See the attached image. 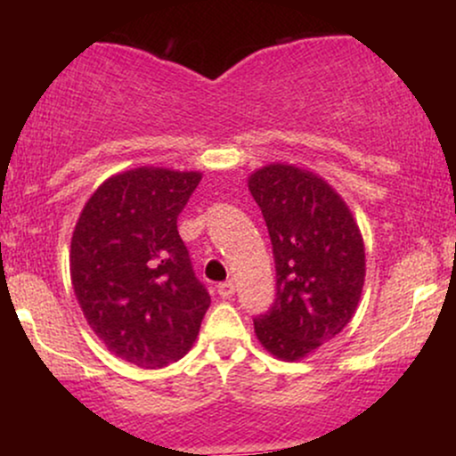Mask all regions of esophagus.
<instances>
[{
    "mask_svg": "<svg viewBox=\"0 0 456 456\" xmlns=\"http://www.w3.org/2000/svg\"><path fill=\"white\" fill-rule=\"evenodd\" d=\"M216 291H218V296L223 297V300H229V297H233V294H235V285H233V281L221 282V285L216 287Z\"/></svg>",
    "mask_w": 456,
    "mask_h": 456,
    "instance_id": "esophagus-1",
    "label": "esophagus"
}]
</instances>
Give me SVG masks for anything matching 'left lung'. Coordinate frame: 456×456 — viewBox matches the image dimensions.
I'll list each match as a JSON object with an SVG mask.
<instances>
[{"label": "left lung", "mask_w": 456, "mask_h": 456, "mask_svg": "<svg viewBox=\"0 0 456 456\" xmlns=\"http://www.w3.org/2000/svg\"><path fill=\"white\" fill-rule=\"evenodd\" d=\"M246 182L276 264V302L255 334L274 358L300 362L352 322L366 274L362 233L345 199L306 167L270 162Z\"/></svg>", "instance_id": "left-lung-1"}]
</instances>
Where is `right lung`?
Instances as JSON below:
<instances>
[{
	"mask_svg": "<svg viewBox=\"0 0 456 456\" xmlns=\"http://www.w3.org/2000/svg\"><path fill=\"white\" fill-rule=\"evenodd\" d=\"M201 177L154 165L115 174L92 192L72 232L78 306L104 347L141 369L191 352L210 306L177 233V214Z\"/></svg>",
	"mask_w": 456,
	"mask_h": 456,
	"instance_id": "obj_1",
	"label": "right lung"
}]
</instances>
